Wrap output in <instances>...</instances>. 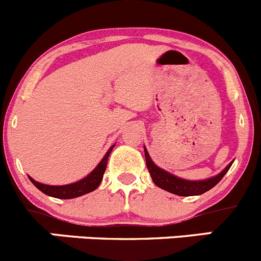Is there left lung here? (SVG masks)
<instances>
[{
    "label": "left lung",
    "mask_w": 261,
    "mask_h": 261,
    "mask_svg": "<svg viewBox=\"0 0 261 261\" xmlns=\"http://www.w3.org/2000/svg\"><path fill=\"white\" fill-rule=\"evenodd\" d=\"M144 156H146L147 169H148L149 175H151L154 184L159 188H161V189L167 190V192L172 193V194L181 195V197L200 195L203 194V193L211 190L213 187H216V185L221 181L222 177L226 175V172L228 171L229 167H231L232 165L229 164L221 174L217 175V176L211 177V179L207 180H200V181H190V180H184L180 179V177L174 176V175L170 174V172L165 171V170L156 166V165L153 164V161L151 160V157H149L146 147H144Z\"/></svg>",
    "instance_id": "8db88e82"
}]
</instances>
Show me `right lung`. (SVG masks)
Returning a JSON list of instances; mask_svg holds the SVG:
<instances>
[{
  "instance_id": "obj_1",
  "label": "right lung",
  "mask_w": 261,
  "mask_h": 261,
  "mask_svg": "<svg viewBox=\"0 0 261 261\" xmlns=\"http://www.w3.org/2000/svg\"><path fill=\"white\" fill-rule=\"evenodd\" d=\"M115 144H113L112 147L109 148V151L105 153L104 159L100 161V164L95 167L94 171L91 174L87 175L85 179L80 180V181L73 182V184H68V185H59V187H53V185H45L42 184V182L35 181L34 179L29 177L30 181L40 190L43 192L44 194L49 195V197L53 198H58V199H72V198H77L81 197V195L87 194V193L92 192V190L96 189L97 187L101 182L102 176H104V172L107 170V164H108V159H109L110 152L113 151Z\"/></svg>"
}]
</instances>
